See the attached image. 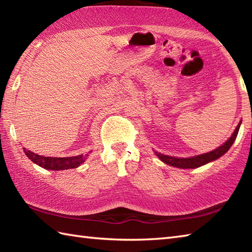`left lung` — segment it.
I'll return each instance as SVG.
<instances>
[{
	"label": "left lung",
	"mask_w": 252,
	"mask_h": 252,
	"mask_svg": "<svg viewBox=\"0 0 252 252\" xmlns=\"http://www.w3.org/2000/svg\"><path fill=\"white\" fill-rule=\"evenodd\" d=\"M241 124H242V122H239L238 126L235 128V131H234V133L232 134V136L229 139H227L223 145H221L220 147L217 148V149L210 151V153L200 155V156H196V157H192V158H183V159L165 156V155H162L160 153H156V155L160 158L161 161L166 163V164H168V165H172V166H175V167H178V168H196V167H200L204 164H207V163L212 162L216 159H218V158L223 156L226 153V151L231 148V146L233 145V143L235 142L236 136H237L238 131H239V126H241Z\"/></svg>",
	"instance_id": "8db88e82"
}]
</instances>
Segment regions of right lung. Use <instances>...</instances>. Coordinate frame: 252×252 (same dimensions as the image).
I'll use <instances>...</instances> for the list:
<instances>
[{"label":"right lung","instance_id":"right-lung-1","mask_svg":"<svg viewBox=\"0 0 252 252\" xmlns=\"http://www.w3.org/2000/svg\"><path fill=\"white\" fill-rule=\"evenodd\" d=\"M27 157L35 164L44 167L45 169H50V171H62V169L68 168H76L86 161L88 155H80L76 157H68V158H50V157H43L38 156L32 151L23 148Z\"/></svg>","mask_w":252,"mask_h":252}]
</instances>
